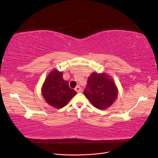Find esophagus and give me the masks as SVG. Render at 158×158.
Masks as SVG:
<instances>
[{"mask_svg":"<svg viewBox=\"0 0 158 158\" xmlns=\"http://www.w3.org/2000/svg\"><path fill=\"white\" fill-rule=\"evenodd\" d=\"M75 90L76 91V92L77 93H79L81 92V88L80 86H77L76 88H75Z\"/></svg>","mask_w":158,"mask_h":158,"instance_id":"obj_1","label":"esophagus"}]
</instances>
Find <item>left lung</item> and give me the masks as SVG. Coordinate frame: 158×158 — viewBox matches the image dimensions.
<instances>
[{"instance_id": "obj_1", "label": "left lung", "mask_w": 158, "mask_h": 158, "mask_svg": "<svg viewBox=\"0 0 158 158\" xmlns=\"http://www.w3.org/2000/svg\"><path fill=\"white\" fill-rule=\"evenodd\" d=\"M84 94L95 107L104 110L111 106L117 98L118 89L108 74L93 73L88 77Z\"/></svg>"}]
</instances>
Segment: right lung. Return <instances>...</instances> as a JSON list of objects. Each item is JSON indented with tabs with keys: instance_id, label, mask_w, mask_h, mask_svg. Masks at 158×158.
Masks as SVG:
<instances>
[{
	"instance_id": "1",
	"label": "right lung",
	"mask_w": 158,
	"mask_h": 158,
	"mask_svg": "<svg viewBox=\"0 0 158 158\" xmlns=\"http://www.w3.org/2000/svg\"><path fill=\"white\" fill-rule=\"evenodd\" d=\"M63 73L58 70H51L41 88V94L50 106L56 109L64 107L76 94L70 88L69 82L63 78Z\"/></svg>"
}]
</instances>
